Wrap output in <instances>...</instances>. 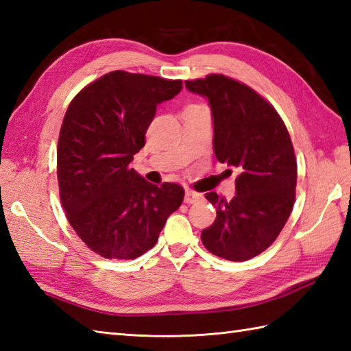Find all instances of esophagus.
Segmentation results:
<instances>
[{
    "label": "esophagus",
    "mask_w": 351,
    "mask_h": 351,
    "mask_svg": "<svg viewBox=\"0 0 351 351\" xmlns=\"http://www.w3.org/2000/svg\"><path fill=\"white\" fill-rule=\"evenodd\" d=\"M200 199H202V195H200V193H196L193 190L185 191V197H184L185 204H196V202H199Z\"/></svg>",
    "instance_id": "esophagus-1"
}]
</instances>
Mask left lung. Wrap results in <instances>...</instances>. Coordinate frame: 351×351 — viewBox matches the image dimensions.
<instances>
[{"label": "left lung", "instance_id": "8db88e82", "mask_svg": "<svg viewBox=\"0 0 351 351\" xmlns=\"http://www.w3.org/2000/svg\"><path fill=\"white\" fill-rule=\"evenodd\" d=\"M185 87L208 98L215 158L238 170L229 202L214 191L205 195L217 217L200 238L215 256L247 261L270 247L293 211L297 162L291 137L271 104L240 81L211 73L187 80Z\"/></svg>", "mask_w": 351, "mask_h": 351}]
</instances>
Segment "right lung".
Returning <instances> with one entry per match:
<instances>
[{
	"label": "right lung",
	"mask_w": 351,
	"mask_h": 351,
	"mask_svg": "<svg viewBox=\"0 0 351 351\" xmlns=\"http://www.w3.org/2000/svg\"><path fill=\"white\" fill-rule=\"evenodd\" d=\"M181 88V80L113 71L66 110L57 146L60 200L77 235L102 258L136 259L151 250L182 204L181 185L158 187L131 169L156 106Z\"/></svg>",
	"instance_id": "1"
}]
</instances>
